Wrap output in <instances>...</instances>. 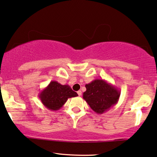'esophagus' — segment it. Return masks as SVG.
I'll list each match as a JSON object with an SVG mask.
<instances>
[{
    "mask_svg": "<svg viewBox=\"0 0 157 157\" xmlns=\"http://www.w3.org/2000/svg\"><path fill=\"white\" fill-rule=\"evenodd\" d=\"M77 94H78V95L79 96H81V94H82V92H81V91H77Z\"/></svg>",
    "mask_w": 157,
    "mask_h": 157,
    "instance_id": "esophagus-1",
    "label": "esophagus"
}]
</instances>
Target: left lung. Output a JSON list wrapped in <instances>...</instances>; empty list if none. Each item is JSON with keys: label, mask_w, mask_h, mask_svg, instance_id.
I'll use <instances>...</instances> for the list:
<instances>
[{"label": "left lung", "mask_w": 157, "mask_h": 157, "mask_svg": "<svg viewBox=\"0 0 157 157\" xmlns=\"http://www.w3.org/2000/svg\"><path fill=\"white\" fill-rule=\"evenodd\" d=\"M85 86L86 91L83 94V98L98 114H102L117 104L121 94L115 86L104 79H95Z\"/></svg>", "instance_id": "obj_1"}]
</instances>
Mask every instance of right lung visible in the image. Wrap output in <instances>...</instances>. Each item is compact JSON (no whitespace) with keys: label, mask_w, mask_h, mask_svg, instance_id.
Masks as SVG:
<instances>
[{"label":"right lung","mask_w":157,"mask_h":157,"mask_svg":"<svg viewBox=\"0 0 157 157\" xmlns=\"http://www.w3.org/2000/svg\"><path fill=\"white\" fill-rule=\"evenodd\" d=\"M77 96L76 92L68 85H61L52 81L40 92L38 97L45 107L51 111H57L63 106L68 98Z\"/></svg>","instance_id":"obj_1"}]
</instances>
